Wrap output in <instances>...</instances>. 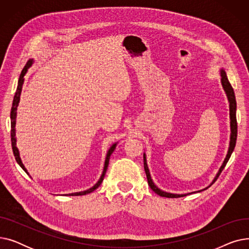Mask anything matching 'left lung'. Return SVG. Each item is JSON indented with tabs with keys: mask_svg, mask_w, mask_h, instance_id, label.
<instances>
[{
	"mask_svg": "<svg viewBox=\"0 0 249 249\" xmlns=\"http://www.w3.org/2000/svg\"><path fill=\"white\" fill-rule=\"evenodd\" d=\"M220 75H221V84L222 87H223V89L225 91V94L227 96L228 102H229V115H230V129H231V133H230V142H229V148H228V152L226 158L222 163L221 167L219 168V171L216 175V177L214 178L213 181L210 184V186H208L207 188L197 191V192H193V193H198V192H202L207 190L208 188H210L214 182L216 181V179L219 178L220 174L223 171V168L225 167L226 163L228 162L230 156L234 150L235 144H236V138H237V121H236V99H235V94H234V90L232 86L230 85L229 81H228V77L226 75V72L223 69L220 70ZM143 164H144V169H145V174H146V178H147V181H148V185L151 188V190L158 194L159 196H161V197H165V198H179V197H185L187 195L193 194V193H188V194H173V193H167L164 192L162 190H160L159 187H156V185L153 182L150 173H149V169H148V165H147V161H146V154L143 153Z\"/></svg>",
	"mask_w": 249,
	"mask_h": 249,
	"instance_id": "obj_1",
	"label": "left lung"
}]
</instances>
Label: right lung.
I'll list each match as a JSON object with an SVG mask.
<instances>
[{
  "label": "right lung",
  "mask_w": 249,
  "mask_h": 249,
  "mask_svg": "<svg viewBox=\"0 0 249 249\" xmlns=\"http://www.w3.org/2000/svg\"><path fill=\"white\" fill-rule=\"evenodd\" d=\"M33 64V59H30L28 60V62L26 63V65L24 67L21 74H20V77H19V81H18V86H17V89H16V93H15V96H14V100H13V104H12V109H11V141H12V149H13V153H14V156L16 159V161L18 162V164L23 168V171L27 174V169H26V167L24 166L22 160H21V158H20V153H19V150L17 148V139H16V117H17V109H18V105H19V102H20V96H21V91H22V87H23V84H24V76L26 74V72L28 71V69H30V67H32ZM116 145L117 143H114V144H112V146L109 148L108 152H107V155H106V160H105V164H104V169H103V173L101 175V178H99V180L96 182V185H94V187H91L86 191H83V192H77V193H71V194H68L67 196H83V195H87V194H89L91 192H94L96 189H98L100 187V185L102 184V181L104 179V177L105 175H106V172H107V168H108V165H109V160H110V156L111 154L113 153V151L115 150L116 148Z\"/></svg>",
  "instance_id": "add662e5"
}]
</instances>
